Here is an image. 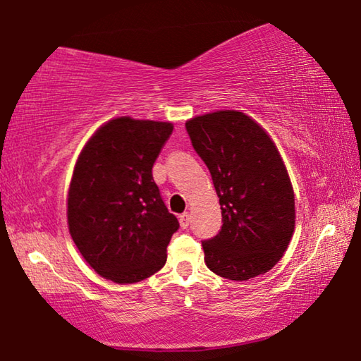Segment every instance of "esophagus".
Returning <instances> with one entry per match:
<instances>
[{"mask_svg":"<svg viewBox=\"0 0 361 361\" xmlns=\"http://www.w3.org/2000/svg\"><path fill=\"white\" fill-rule=\"evenodd\" d=\"M180 218V226L183 229H186L189 223H191V216H189V213H181V215L178 216Z\"/></svg>","mask_w":361,"mask_h":361,"instance_id":"esophagus-1","label":"esophagus"}]
</instances>
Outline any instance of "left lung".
I'll list each match as a JSON object with an SVG mask.
<instances>
[{
  "mask_svg": "<svg viewBox=\"0 0 361 361\" xmlns=\"http://www.w3.org/2000/svg\"><path fill=\"white\" fill-rule=\"evenodd\" d=\"M186 132L221 205V229L202 242L205 264L229 280L271 271L295 231V194L276 145L247 114L229 109L192 118Z\"/></svg>",
  "mask_w": 361,
  "mask_h": 361,
  "instance_id": "left-lung-1",
  "label": "left lung"
}]
</instances>
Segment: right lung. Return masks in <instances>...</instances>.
I'll list each match as a JSON object with an SVG mask.
<instances>
[{
	"label": "right lung",
	"mask_w": 361,
	"mask_h": 361,
	"mask_svg": "<svg viewBox=\"0 0 361 361\" xmlns=\"http://www.w3.org/2000/svg\"><path fill=\"white\" fill-rule=\"evenodd\" d=\"M173 132L170 122L118 118L79 156L68 192L73 242L90 267L116 283L162 269L180 228L152 180V166Z\"/></svg>",
	"instance_id": "obj_1"
}]
</instances>
